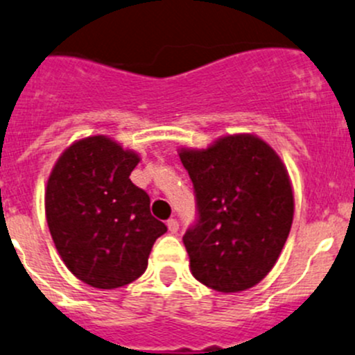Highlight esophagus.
Returning <instances> with one entry per match:
<instances>
[{
    "mask_svg": "<svg viewBox=\"0 0 355 355\" xmlns=\"http://www.w3.org/2000/svg\"><path fill=\"white\" fill-rule=\"evenodd\" d=\"M167 228H169L171 234H178V230H179V223H178V220H174V218H169V220H167Z\"/></svg>",
    "mask_w": 355,
    "mask_h": 355,
    "instance_id": "1",
    "label": "esophagus"
}]
</instances>
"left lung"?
I'll list each match as a JSON object with an SVG mask.
<instances>
[{"label":"left lung","mask_w":355,"mask_h":355,"mask_svg":"<svg viewBox=\"0 0 355 355\" xmlns=\"http://www.w3.org/2000/svg\"><path fill=\"white\" fill-rule=\"evenodd\" d=\"M194 186L198 222L182 237L200 283L239 293L274 268L295 215L283 161L250 133L225 135L208 148H181Z\"/></svg>","instance_id":"left-lung-1"}]
</instances>
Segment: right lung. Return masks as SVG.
<instances>
[{"label": "right lung", "instance_id": "right-lung-1", "mask_svg": "<svg viewBox=\"0 0 355 355\" xmlns=\"http://www.w3.org/2000/svg\"><path fill=\"white\" fill-rule=\"evenodd\" d=\"M137 152L105 135L76 140L60 154L45 189V216L64 264L98 289L144 274L167 227L150 215V198L130 181Z\"/></svg>", "mask_w": 355, "mask_h": 355}]
</instances>
